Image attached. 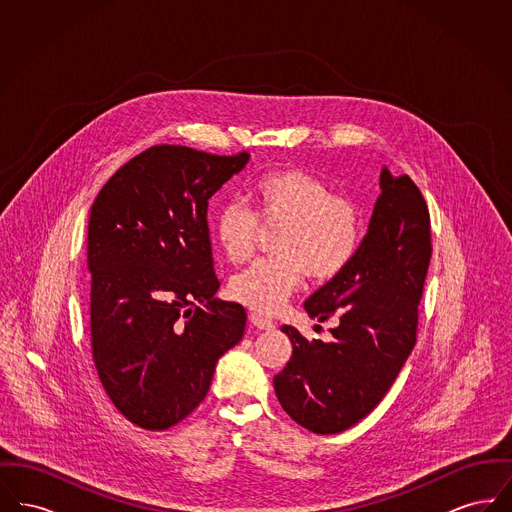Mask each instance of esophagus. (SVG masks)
<instances>
[{"label": "esophagus", "instance_id": "1", "mask_svg": "<svg viewBox=\"0 0 512 512\" xmlns=\"http://www.w3.org/2000/svg\"><path fill=\"white\" fill-rule=\"evenodd\" d=\"M249 320L253 326H257L259 330H272L274 328V322L270 318L263 317L259 313H249Z\"/></svg>", "mask_w": 512, "mask_h": 512}]
</instances>
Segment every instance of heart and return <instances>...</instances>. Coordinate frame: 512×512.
<instances>
[{
  "instance_id": "obj_1",
  "label": "heart",
  "mask_w": 512,
  "mask_h": 512,
  "mask_svg": "<svg viewBox=\"0 0 512 512\" xmlns=\"http://www.w3.org/2000/svg\"><path fill=\"white\" fill-rule=\"evenodd\" d=\"M253 211L240 201L224 203L213 232L232 265L251 259L263 226H280L272 251L238 274L230 293L245 307L272 315L299 290L303 274L328 282L341 274L361 244L357 207L309 172L284 169L257 178L249 190Z\"/></svg>"
}]
</instances>
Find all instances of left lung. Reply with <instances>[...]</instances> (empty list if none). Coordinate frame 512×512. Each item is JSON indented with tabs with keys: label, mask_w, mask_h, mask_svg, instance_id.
<instances>
[{
	"label": "left lung",
	"mask_w": 512,
	"mask_h": 512,
	"mask_svg": "<svg viewBox=\"0 0 512 512\" xmlns=\"http://www.w3.org/2000/svg\"><path fill=\"white\" fill-rule=\"evenodd\" d=\"M378 201L345 270L305 301L318 320L334 318V340L309 341L282 326L292 359L274 376L282 409L315 434H340L388 393L416 343L418 303L432 257L430 213L407 174H380Z\"/></svg>",
	"instance_id": "1"
}]
</instances>
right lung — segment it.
I'll return each instance as SVG.
<instances>
[{"instance_id":"add662e5","label":"right lung","mask_w":512,"mask_h":512,"mask_svg":"<svg viewBox=\"0 0 512 512\" xmlns=\"http://www.w3.org/2000/svg\"><path fill=\"white\" fill-rule=\"evenodd\" d=\"M249 153L153 146L101 188L88 224L90 332L99 380L132 424L167 430L205 399L245 309L215 297L209 199Z\"/></svg>"}]
</instances>
